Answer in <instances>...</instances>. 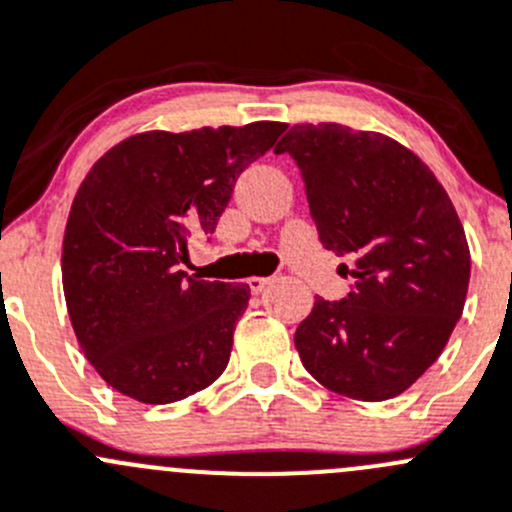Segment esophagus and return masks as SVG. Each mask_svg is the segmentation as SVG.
<instances>
[{
	"label": "esophagus",
	"instance_id": "1",
	"mask_svg": "<svg viewBox=\"0 0 512 512\" xmlns=\"http://www.w3.org/2000/svg\"><path fill=\"white\" fill-rule=\"evenodd\" d=\"M247 285H250L252 295H260V292L270 285V277H250V280H247Z\"/></svg>",
	"mask_w": 512,
	"mask_h": 512
}]
</instances>
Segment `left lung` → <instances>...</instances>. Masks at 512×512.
Wrapping results in <instances>:
<instances>
[{"label":"left lung","mask_w":512,"mask_h":512,"mask_svg":"<svg viewBox=\"0 0 512 512\" xmlns=\"http://www.w3.org/2000/svg\"><path fill=\"white\" fill-rule=\"evenodd\" d=\"M275 152L300 167L325 250L352 260L347 297H317L297 327L302 365L347 398L405 393L448 345L468 295L470 250L448 192L380 132L295 124Z\"/></svg>","instance_id":"obj_1"}]
</instances>
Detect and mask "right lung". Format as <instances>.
I'll use <instances>...</instances> for the list:
<instances>
[{
    "label": "right lung",
    "mask_w": 512,
    "mask_h": 512,
    "mask_svg": "<svg viewBox=\"0 0 512 512\" xmlns=\"http://www.w3.org/2000/svg\"><path fill=\"white\" fill-rule=\"evenodd\" d=\"M285 130L142 132L84 177L64 230V300L79 347L117 393L167 405L222 375L250 287L187 275V240L215 232L237 177Z\"/></svg>",
    "instance_id": "right-lung-1"
}]
</instances>
